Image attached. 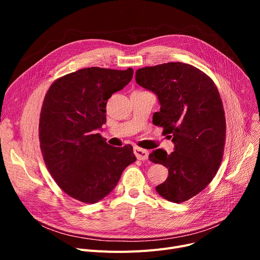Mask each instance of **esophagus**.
Here are the masks:
<instances>
[{
    "instance_id": "1",
    "label": "esophagus",
    "mask_w": 260,
    "mask_h": 260,
    "mask_svg": "<svg viewBox=\"0 0 260 260\" xmlns=\"http://www.w3.org/2000/svg\"><path fill=\"white\" fill-rule=\"evenodd\" d=\"M134 154L139 160H146L148 158V152L146 151V149H143L138 146L134 147Z\"/></svg>"
}]
</instances>
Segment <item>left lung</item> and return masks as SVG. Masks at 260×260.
<instances>
[{
	"mask_svg": "<svg viewBox=\"0 0 260 260\" xmlns=\"http://www.w3.org/2000/svg\"><path fill=\"white\" fill-rule=\"evenodd\" d=\"M136 82L158 95L160 112L153 122L175 143L171 154L159 148L148 156L169 170L157 192L184 202L210 184L222 161L226 125L219 91L206 73L181 62L139 68Z\"/></svg>",
	"mask_w": 260,
	"mask_h": 260,
	"instance_id": "8db88e82",
	"label": "left lung"
}]
</instances>
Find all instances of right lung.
Here are the masks:
<instances>
[{"label":"right lung","instance_id":"1","mask_svg":"<svg viewBox=\"0 0 260 260\" xmlns=\"http://www.w3.org/2000/svg\"><path fill=\"white\" fill-rule=\"evenodd\" d=\"M125 71L87 67L58 78L41 108L39 140L45 166L68 196L94 203L117 185L136 161L133 146L108 145L98 129L106 122V103L133 78Z\"/></svg>","mask_w":260,"mask_h":260}]
</instances>
